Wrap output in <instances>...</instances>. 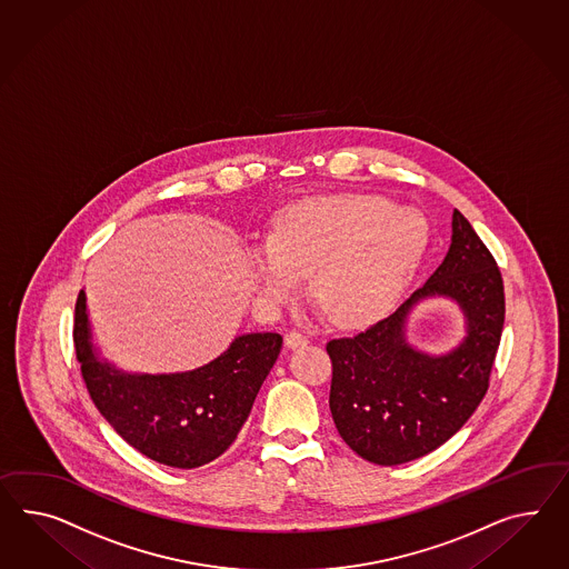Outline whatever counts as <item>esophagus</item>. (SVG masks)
Returning a JSON list of instances; mask_svg holds the SVG:
<instances>
[{
	"instance_id": "esophagus-1",
	"label": "esophagus",
	"mask_w": 569,
	"mask_h": 569,
	"mask_svg": "<svg viewBox=\"0 0 569 569\" xmlns=\"http://www.w3.org/2000/svg\"><path fill=\"white\" fill-rule=\"evenodd\" d=\"M307 342H309V338L306 335H301V332H295V330L284 336L287 349H301V347H306Z\"/></svg>"
}]
</instances>
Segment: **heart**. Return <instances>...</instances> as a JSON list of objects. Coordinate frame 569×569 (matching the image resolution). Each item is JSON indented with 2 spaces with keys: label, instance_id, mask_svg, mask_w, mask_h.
Returning a JSON list of instances; mask_svg holds the SVG:
<instances>
[{
  "label": "heart",
  "instance_id": "1",
  "mask_svg": "<svg viewBox=\"0 0 569 569\" xmlns=\"http://www.w3.org/2000/svg\"><path fill=\"white\" fill-rule=\"evenodd\" d=\"M429 248L415 210L361 193L321 196L278 212L266 246L249 251V277L268 303L291 297L299 274L330 320L363 326L392 309Z\"/></svg>",
  "mask_w": 569,
  "mask_h": 569
}]
</instances>
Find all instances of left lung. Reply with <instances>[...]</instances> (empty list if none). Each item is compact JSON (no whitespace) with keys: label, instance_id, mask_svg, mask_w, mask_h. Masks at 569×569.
Returning a JSON list of instances; mask_svg holds the SVG:
<instances>
[{"label":"left lung","instance_id":"1","mask_svg":"<svg viewBox=\"0 0 569 569\" xmlns=\"http://www.w3.org/2000/svg\"><path fill=\"white\" fill-rule=\"evenodd\" d=\"M429 298L458 305L466 336L446 353L417 350L406 336L411 309ZM506 318L493 256L456 208L452 243L427 278L386 320L328 342L330 410L340 438L365 460L393 467L438 450L481 405Z\"/></svg>","mask_w":569,"mask_h":569}]
</instances>
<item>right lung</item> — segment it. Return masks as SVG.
<instances>
[{"instance_id":"right-lung-1","label":"right lung","mask_w":569,"mask_h":569,"mask_svg":"<svg viewBox=\"0 0 569 569\" xmlns=\"http://www.w3.org/2000/svg\"><path fill=\"white\" fill-rule=\"evenodd\" d=\"M73 347L88 393L117 433L150 460L188 470L229 450L277 363L282 336H237L214 361L191 371H123L102 357L92 336L87 292L80 291Z\"/></svg>"}]
</instances>
